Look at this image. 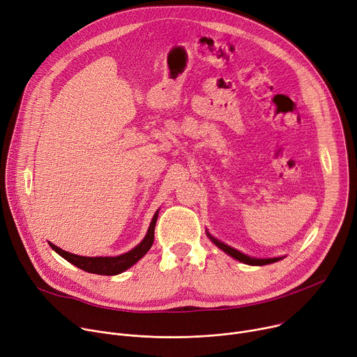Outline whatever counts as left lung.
<instances>
[{
    "mask_svg": "<svg viewBox=\"0 0 357 357\" xmlns=\"http://www.w3.org/2000/svg\"><path fill=\"white\" fill-rule=\"evenodd\" d=\"M207 236H208V238L217 245L218 249H222L225 253H227L229 256H231L233 259H236V260H238V261H241V263H245V264H250V266H264V264H270V263H276V261H279V260H282V259H284V257H273V259H256V257H250V256H245L244 253H241V252H238V250H236V249H233V248H230V245H227V244H225L223 241H220V240H217V238H214L213 236H210V233L207 231Z\"/></svg>",
    "mask_w": 357,
    "mask_h": 357,
    "instance_id": "left-lung-1",
    "label": "left lung"
}]
</instances>
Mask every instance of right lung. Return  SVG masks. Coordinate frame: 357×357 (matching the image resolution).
<instances>
[{
	"mask_svg": "<svg viewBox=\"0 0 357 357\" xmlns=\"http://www.w3.org/2000/svg\"><path fill=\"white\" fill-rule=\"evenodd\" d=\"M157 217H158V210L155 211L153 220L150 223V227L147 230V234L140 244H137L135 248L131 249L130 252L116 256V257L77 256V255L68 253L66 250H61L60 248H57V245L52 243H50V245L52 250H56V253H59L61 257H64L67 261H70L71 264L77 266L81 270L101 274V276H116V274H120V273L126 271L127 268H130L132 264H135L150 250V248L153 245V241H154V227H155Z\"/></svg>",
	"mask_w": 357,
	"mask_h": 357,
	"instance_id": "add662e5",
	"label": "right lung"
}]
</instances>
